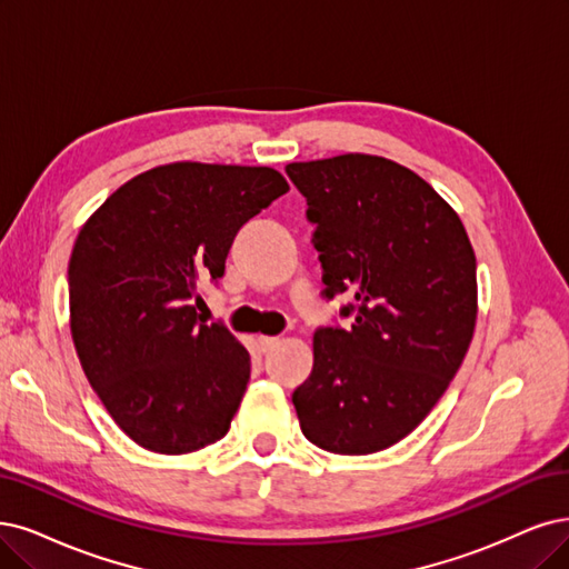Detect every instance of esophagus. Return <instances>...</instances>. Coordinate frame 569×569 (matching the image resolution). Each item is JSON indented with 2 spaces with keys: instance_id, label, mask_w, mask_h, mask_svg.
<instances>
[{
  "instance_id": "34e87169",
  "label": "esophagus",
  "mask_w": 569,
  "mask_h": 569,
  "mask_svg": "<svg viewBox=\"0 0 569 569\" xmlns=\"http://www.w3.org/2000/svg\"><path fill=\"white\" fill-rule=\"evenodd\" d=\"M258 345H260V349H262V351H271L273 347L279 345V338H271V335H260V338H258Z\"/></svg>"
}]
</instances>
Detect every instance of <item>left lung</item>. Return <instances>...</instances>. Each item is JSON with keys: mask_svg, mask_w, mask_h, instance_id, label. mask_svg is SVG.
Instances as JSON below:
<instances>
[{"mask_svg": "<svg viewBox=\"0 0 569 569\" xmlns=\"http://www.w3.org/2000/svg\"><path fill=\"white\" fill-rule=\"evenodd\" d=\"M286 173L317 224L326 298H356L342 309L349 330L313 335V370L292 393L302 433L335 455L387 450L422 425L469 351V234L425 178L391 159L351 152Z\"/></svg>", "mask_w": 569, "mask_h": 569, "instance_id": "8db88e82", "label": "left lung"}]
</instances>
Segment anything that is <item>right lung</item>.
Listing matches in <instances>:
<instances>
[{
	"mask_svg": "<svg viewBox=\"0 0 569 569\" xmlns=\"http://www.w3.org/2000/svg\"><path fill=\"white\" fill-rule=\"evenodd\" d=\"M269 166L176 161L112 192L70 258V330L89 385L144 450L197 452L229 431L250 377L246 347L199 323L243 222L288 192Z\"/></svg>",
	"mask_w": 569,
	"mask_h": 569,
	"instance_id": "1",
	"label": "right lung"
}]
</instances>
